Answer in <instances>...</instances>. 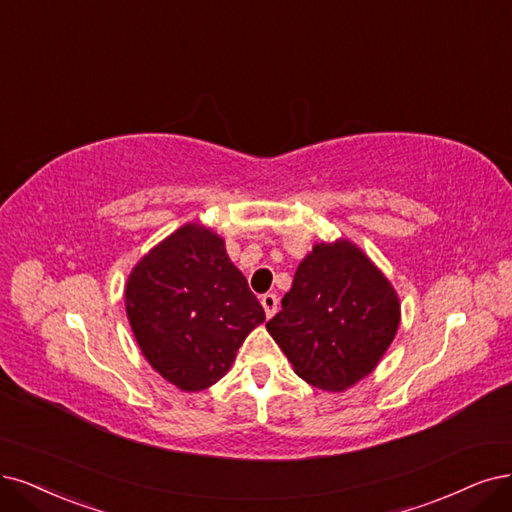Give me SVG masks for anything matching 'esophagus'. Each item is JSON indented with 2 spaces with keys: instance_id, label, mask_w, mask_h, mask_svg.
Masks as SVG:
<instances>
[{
  "instance_id": "esophagus-1",
  "label": "esophagus",
  "mask_w": 512,
  "mask_h": 512,
  "mask_svg": "<svg viewBox=\"0 0 512 512\" xmlns=\"http://www.w3.org/2000/svg\"><path fill=\"white\" fill-rule=\"evenodd\" d=\"M261 306H263V310H266V316L272 318L278 310V297L274 293H266L261 297Z\"/></svg>"
}]
</instances>
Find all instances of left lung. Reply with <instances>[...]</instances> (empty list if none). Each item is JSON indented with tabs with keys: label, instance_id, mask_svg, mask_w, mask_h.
Masks as SVG:
<instances>
[{
	"label": "left lung",
	"instance_id": "1",
	"mask_svg": "<svg viewBox=\"0 0 512 512\" xmlns=\"http://www.w3.org/2000/svg\"><path fill=\"white\" fill-rule=\"evenodd\" d=\"M399 323L390 280L356 244L339 238L312 246L266 329L301 380L342 392L377 367Z\"/></svg>",
	"mask_w": 512,
	"mask_h": 512
}]
</instances>
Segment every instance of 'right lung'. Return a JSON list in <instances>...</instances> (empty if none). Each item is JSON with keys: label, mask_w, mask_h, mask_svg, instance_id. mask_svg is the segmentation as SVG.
Returning <instances> with one entry per match:
<instances>
[{"label": "right lung", "mask_w": 512, "mask_h": 512, "mask_svg": "<svg viewBox=\"0 0 512 512\" xmlns=\"http://www.w3.org/2000/svg\"><path fill=\"white\" fill-rule=\"evenodd\" d=\"M124 297L147 363L185 392L219 382L246 335L266 320L223 238L198 223L154 246L132 268Z\"/></svg>", "instance_id": "right-lung-1"}]
</instances>
